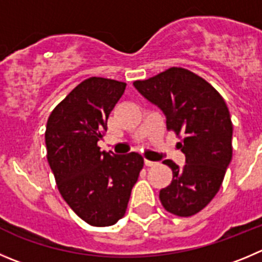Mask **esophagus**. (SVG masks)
<instances>
[{
	"label": "esophagus",
	"mask_w": 262,
	"mask_h": 262,
	"mask_svg": "<svg viewBox=\"0 0 262 262\" xmlns=\"http://www.w3.org/2000/svg\"><path fill=\"white\" fill-rule=\"evenodd\" d=\"M145 165H146V167H154V165H156V163H155V161H150V160H147V159H146Z\"/></svg>",
	"instance_id": "1"
}]
</instances>
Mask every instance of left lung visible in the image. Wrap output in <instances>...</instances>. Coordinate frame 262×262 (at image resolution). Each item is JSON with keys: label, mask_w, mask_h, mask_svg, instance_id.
<instances>
[{"label": "left lung", "mask_w": 262, "mask_h": 262, "mask_svg": "<svg viewBox=\"0 0 262 262\" xmlns=\"http://www.w3.org/2000/svg\"><path fill=\"white\" fill-rule=\"evenodd\" d=\"M143 97L167 117L186 164L172 169L170 185L160 190V202L169 213L190 217L202 211L219 192L233 156V124L224 98L196 73L172 67L147 80L133 82Z\"/></svg>", "instance_id": "obj_1"}]
</instances>
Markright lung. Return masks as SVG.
Masks as SVG:
<instances>
[{
	"label": "right lung",
	"mask_w": 262,
	"mask_h": 262,
	"mask_svg": "<svg viewBox=\"0 0 262 262\" xmlns=\"http://www.w3.org/2000/svg\"><path fill=\"white\" fill-rule=\"evenodd\" d=\"M125 86L116 80L89 77L51 111L46 124L48 161L58 190L92 226H111L124 217L143 168L139 154L114 155L98 146Z\"/></svg>",
	"instance_id": "right-lung-1"
}]
</instances>
